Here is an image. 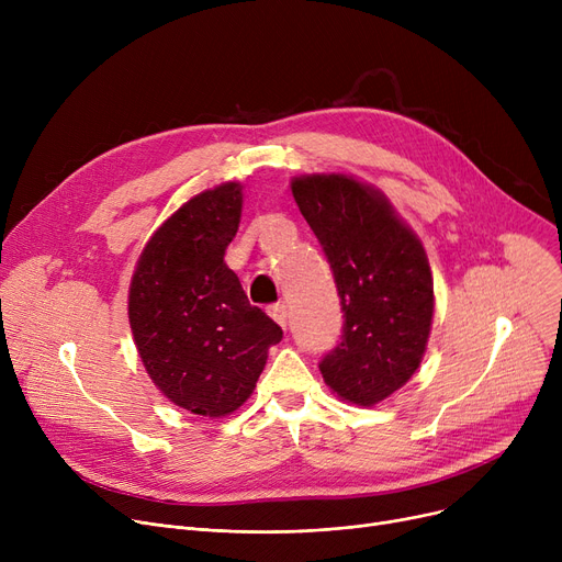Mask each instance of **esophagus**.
I'll list each match as a JSON object with an SVG mask.
<instances>
[{
	"label": "esophagus",
	"mask_w": 562,
	"mask_h": 562,
	"mask_svg": "<svg viewBox=\"0 0 562 562\" xmlns=\"http://www.w3.org/2000/svg\"><path fill=\"white\" fill-rule=\"evenodd\" d=\"M269 314H271V318L278 323L280 328H286V307L284 305H271L269 307Z\"/></svg>",
	"instance_id": "esophagus-1"
}]
</instances>
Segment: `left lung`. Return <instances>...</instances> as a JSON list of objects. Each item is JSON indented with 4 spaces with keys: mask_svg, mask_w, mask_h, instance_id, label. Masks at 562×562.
Listing matches in <instances>:
<instances>
[{
    "mask_svg": "<svg viewBox=\"0 0 562 562\" xmlns=\"http://www.w3.org/2000/svg\"><path fill=\"white\" fill-rule=\"evenodd\" d=\"M291 193L326 250L346 318L341 344L318 369L341 401L373 407L426 356L435 314L428 255L387 195L358 177L301 175Z\"/></svg>",
    "mask_w": 562,
    "mask_h": 562,
    "instance_id": "obj_1",
    "label": "left lung"
}]
</instances>
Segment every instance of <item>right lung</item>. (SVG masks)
<instances>
[{
    "label": "right lung",
    "mask_w": 562,
    "mask_h": 562,
    "mask_svg": "<svg viewBox=\"0 0 562 562\" xmlns=\"http://www.w3.org/2000/svg\"><path fill=\"white\" fill-rule=\"evenodd\" d=\"M241 206L239 182L187 200L147 239L130 282V326L147 375L172 405L210 419L250 398L282 339L223 261Z\"/></svg>",
    "instance_id": "obj_1"
}]
</instances>
